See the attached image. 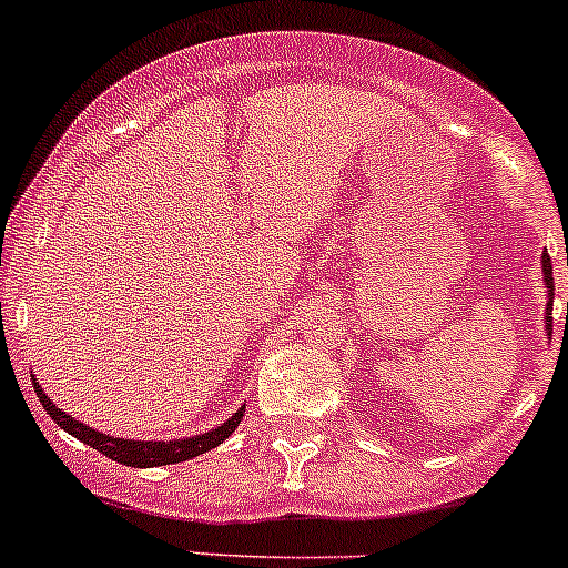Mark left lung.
Returning <instances> with one entry per match:
<instances>
[{
    "mask_svg": "<svg viewBox=\"0 0 568 568\" xmlns=\"http://www.w3.org/2000/svg\"><path fill=\"white\" fill-rule=\"evenodd\" d=\"M541 272H544V285H547V291H549L547 296H549V302H552L555 280H552V261H549L547 252H544V255H541ZM566 316H568V305H566ZM547 321H552V307H549V305H547ZM547 329H552V324H547Z\"/></svg>",
    "mask_w": 568,
    "mask_h": 568,
    "instance_id": "8db88e82",
    "label": "left lung"
}]
</instances>
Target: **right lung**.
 Segmentation results:
<instances>
[{"label":"right lung","mask_w":568,"mask_h":568,"mask_svg":"<svg viewBox=\"0 0 568 568\" xmlns=\"http://www.w3.org/2000/svg\"><path fill=\"white\" fill-rule=\"evenodd\" d=\"M32 385H36L38 400L43 404L45 415H49L57 426L65 428L68 434H73V437L82 439L84 445H90V448L99 450V454L109 456L112 462L125 464V467H162V464H178V462L194 459V456L205 454V450H211V448H216V445L225 443V439L236 432V426L242 423V417H244V406H242V409H239L233 417H227L222 426L211 428V432H205V434H197V437L173 439V443H153V439L151 443H148V439H120V437H109V434L95 432V428H90L88 423L73 420L68 412L57 409L54 400L40 390V385L36 379H32Z\"/></svg>","instance_id":"1"}]
</instances>
